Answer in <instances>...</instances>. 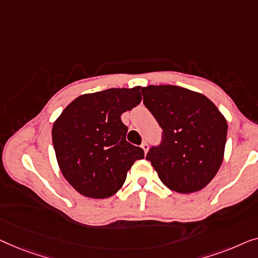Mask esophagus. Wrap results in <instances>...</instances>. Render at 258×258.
<instances>
[{"instance_id": "obj_1", "label": "esophagus", "mask_w": 258, "mask_h": 258, "mask_svg": "<svg viewBox=\"0 0 258 258\" xmlns=\"http://www.w3.org/2000/svg\"><path fill=\"white\" fill-rule=\"evenodd\" d=\"M141 148H143L144 152H145V154H146L147 152H148V148H150V147H148V144L146 143V141H144V143L141 144Z\"/></svg>"}]
</instances>
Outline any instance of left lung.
I'll return each mask as SVG.
<instances>
[{
	"instance_id": "1",
	"label": "left lung",
	"mask_w": 258,
	"mask_h": 258,
	"mask_svg": "<svg viewBox=\"0 0 258 258\" xmlns=\"http://www.w3.org/2000/svg\"><path fill=\"white\" fill-rule=\"evenodd\" d=\"M144 104L164 131L160 146L146 155L170 190L190 194L214 179L222 165L228 125L202 93L175 85L143 88Z\"/></svg>"
}]
</instances>
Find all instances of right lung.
Listing matches in <instances>:
<instances>
[{"label": "right lung", "instance_id": "add662e5", "mask_svg": "<svg viewBox=\"0 0 258 258\" xmlns=\"http://www.w3.org/2000/svg\"><path fill=\"white\" fill-rule=\"evenodd\" d=\"M141 101L140 86L85 93L64 108L52 126L63 176L79 194L107 199L124 184L144 151L126 141L121 114Z\"/></svg>", "mask_w": 258, "mask_h": 258}]
</instances>
